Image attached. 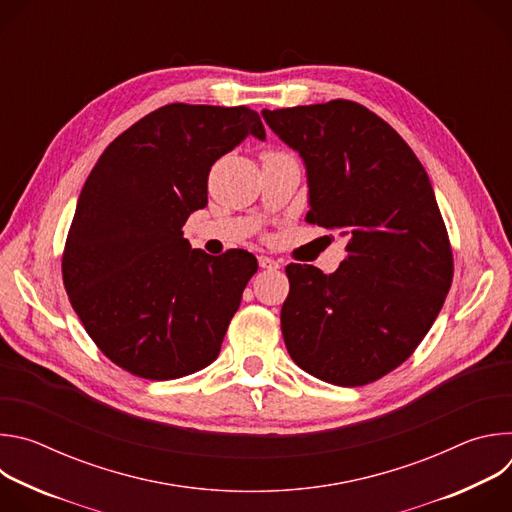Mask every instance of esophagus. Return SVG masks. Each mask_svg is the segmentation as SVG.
Segmentation results:
<instances>
[{
    "label": "esophagus",
    "mask_w": 512,
    "mask_h": 512,
    "mask_svg": "<svg viewBox=\"0 0 512 512\" xmlns=\"http://www.w3.org/2000/svg\"><path fill=\"white\" fill-rule=\"evenodd\" d=\"M259 267L261 269H279V261H275L267 255H259Z\"/></svg>",
    "instance_id": "1"
}]
</instances>
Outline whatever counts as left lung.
Instances as JSON below:
<instances>
[{"instance_id": "1", "label": "left lung", "mask_w": 512, "mask_h": 512, "mask_svg": "<svg viewBox=\"0 0 512 512\" xmlns=\"http://www.w3.org/2000/svg\"><path fill=\"white\" fill-rule=\"evenodd\" d=\"M261 115L304 160L306 221L346 239L330 275L285 267V348L326 383H373L411 356L452 285V249L427 172L389 123L354 101Z\"/></svg>"}]
</instances>
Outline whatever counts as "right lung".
Wrapping results in <instances>:
<instances>
[{
	"label": "right lung",
	"mask_w": 512,
	"mask_h": 512,
	"mask_svg": "<svg viewBox=\"0 0 512 512\" xmlns=\"http://www.w3.org/2000/svg\"><path fill=\"white\" fill-rule=\"evenodd\" d=\"M249 135L265 139L249 107L172 103L115 137L81 190L64 287L93 342L131 375L180 379L221 352L257 259L192 249L182 227L208 202L212 164Z\"/></svg>",
	"instance_id": "add662e5"
}]
</instances>
